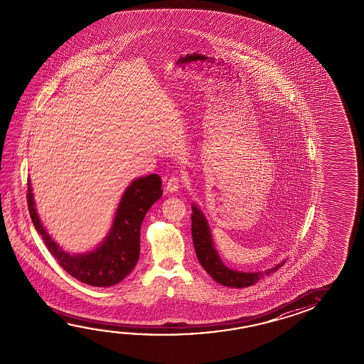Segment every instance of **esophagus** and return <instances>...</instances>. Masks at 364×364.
<instances>
[{
  "label": "esophagus",
  "mask_w": 364,
  "mask_h": 364,
  "mask_svg": "<svg viewBox=\"0 0 364 364\" xmlns=\"http://www.w3.org/2000/svg\"><path fill=\"white\" fill-rule=\"evenodd\" d=\"M180 186H181V180H180L179 178L173 176V178H170V179L167 180L166 191H168V193H175V191H179Z\"/></svg>",
  "instance_id": "34e87169"
}]
</instances>
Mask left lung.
I'll return each instance as SVG.
<instances>
[{
  "mask_svg": "<svg viewBox=\"0 0 364 364\" xmlns=\"http://www.w3.org/2000/svg\"><path fill=\"white\" fill-rule=\"evenodd\" d=\"M191 237L197 252L198 260L204 270L222 286L231 288L252 286L262 279L264 275L274 273L275 270H278L286 262V260H283L265 272L254 273H246L228 268L225 265V262H222L218 252L215 250V242L205 215L196 203L191 204Z\"/></svg>",
  "mask_w": 364,
  "mask_h": 364,
  "instance_id": "obj_1",
  "label": "left lung"
}]
</instances>
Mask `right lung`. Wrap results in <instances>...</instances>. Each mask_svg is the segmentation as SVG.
<instances>
[{
  "mask_svg": "<svg viewBox=\"0 0 364 364\" xmlns=\"http://www.w3.org/2000/svg\"><path fill=\"white\" fill-rule=\"evenodd\" d=\"M161 178L156 173L137 178L127 186L107 236L94 250L71 254L49 235L36 212L31 183L28 180V207L33 225L49 252L73 278L92 287L118 284L139 259V233L144 215L162 197Z\"/></svg>",
  "mask_w": 364,
  "mask_h": 364,
  "instance_id": "right-lung-1",
  "label": "right lung"
}]
</instances>
